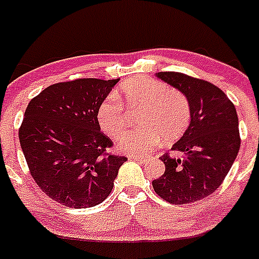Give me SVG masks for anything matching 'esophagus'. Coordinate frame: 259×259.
<instances>
[{
  "instance_id": "obj_1",
  "label": "esophagus",
  "mask_w": 259,
  "mask_h": 259,
  "mask_svg": "<svg viewBox=\"0 0 259 259\" xmlns=\"http://www.w3.org/2000/svg\"><path fill=\"white\" fill-rule=\"evenodd\" d=\"M130 158H132V159H134V160H138V162H141V163L146 162V160H147L145 156H141V155H132Z\"/></svg>"
}]
</instances>
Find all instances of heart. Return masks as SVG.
<instances>
[{"label": "heart", "instance_id": "1", "mask_svg": "<svg viewBox=\"0 0 259 259\" xmlns=\"http://www.w3.org/2000/svg\"><path fill=\"white\" fill-rule=\"evenodd\" d=\"M126 109L141 108L140 129L123 134L118 147L125 153H151L162 140L174 142L183 136L191 121L190 101L183 92L145 76L132 77L118 87L114 96L106 97L97 110V121L104 133L112 138L126 127Z\"/></svg>", "mask_w": 259, "mask_h": 259}]
</instances>
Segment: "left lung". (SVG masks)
Instances as JSON below:
<instances>
[{
	"instance_id": "obj_1",
	"label": "left lung",
	"mask_w": 259,
	"mask_h": 259,
	"mask_svg": "<svg viewBox=\"0 0 259 259\" xmlns=\"http://www.w3.org/2000/svg\"><path fill=\"white\" fill-rule=\"evenodd\" d=\"M156 76L187 96L191 123L171 150L160 156L166 170L153 180L156 195L180 205L199 201L220 187L240 150L238 117L233 103L219 87L180 72Z\"/></svg>"
}]
</instances>
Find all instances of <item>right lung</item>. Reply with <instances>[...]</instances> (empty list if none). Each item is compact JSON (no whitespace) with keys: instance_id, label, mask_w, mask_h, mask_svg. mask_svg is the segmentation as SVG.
Returning a JSON list of instances; mask_svg holds the SVG:
<instances>
[{"instance_id":"right-lung-1","label":"right lung","mask_w":259,"mask_h":259,"mask_svg":"<svg viewBox=\"0 0 259 259\" xmlns=\"http://www.w3.org/2000/svg\"><path fill=\"white\" fill-rule=\"evenodd\" d=\"M118 79H76L43 89L26 108L19 142L32 179L58 203L89 208L103 203L126 156L110 154L97 110Z\"/></svg>"}]
</instances>
